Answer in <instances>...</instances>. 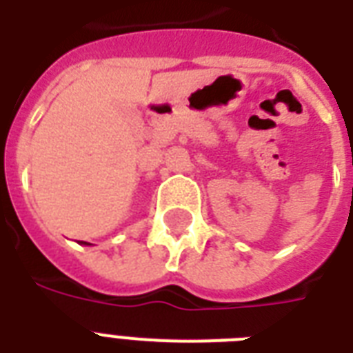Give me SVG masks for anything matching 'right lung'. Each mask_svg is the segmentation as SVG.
I'll return each mask as SVG.
<instances>
[{
  "label": "right lung",
  "mask_w": 353,
  "mask_h": 353,
  "mask_svg": "<svg viewBox=\"0 0 353 353\" xmlns=\"http://www.w3.org/2000/svg\"><path fill=\"white\" fill-rule=\"evenodd\" d=\"M82 243H85V245H90V243H88V241H82Z\"/></svg>",
  "instance_id": "right-lung-1"
}]
</instances>
